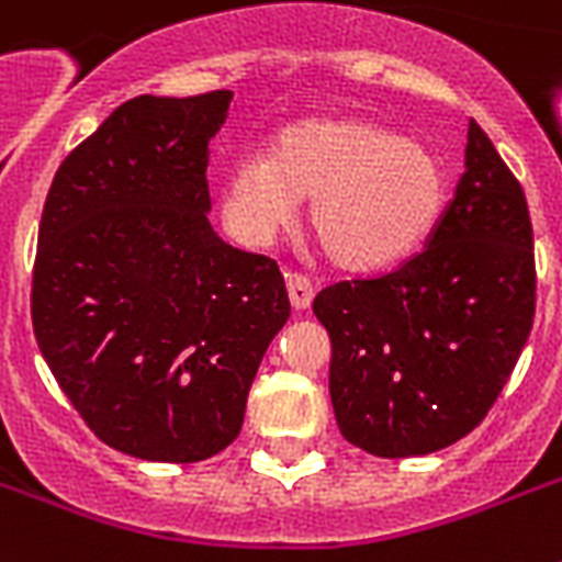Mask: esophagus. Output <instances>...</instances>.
Instances as JSON below:
<instances>
[{
    "instance_id": "esophagus-1",
    "label": "esophagus",
    "mask_w": 562,
    "mask_h": 562,
    "mask_svg": "<svg viewBox=\"0 0 562 562\" xmlns=\"http://www.w3.org/2000/svg\"><path fill=\"white\" fill-rule=\"evenodd\" d=\"M285 285H289L291 306L297 308V312L312 306V300H315V285H312L303 273H289V277H285Z\"/></svg>"
}]
</instances>
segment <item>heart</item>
I'll return each instance as SVG.
<instances>
[{
  "label": "heart",
  "instance_id": "b5f03b06",
  "mask_svg": "<svg viewBox=\"0 0 562 562\" xmlns=\"http://www.w3.org/2000/svg\"><path fill=\"white\" fill-rule=\"evenodd\" d=\"M308 203L329 262L370 273L402 262L440 221L446 178L426 145L350 116H308L273 136L268 157H238L221 183L224 224L247 247L271 245Z\"/></svg>",
  "mask_w": 562,
  "mask_h": 562
}]
</instances>
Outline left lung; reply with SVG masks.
Instances as JSON below:
<instances>
[{
	"label": "left lung",
	"mask_w": 562,
	"mask_h": 562,
	"mask_svg": "<svg viewBox=\"0 0 562 562\" xmlns=\"http://www.w3.org/2000/svg\"><path fill=\"white\" fill-rule=\"evenodd\" d=\"M333 341L341 435L379 458L452 446L487 417L533 326V229L519 180L470 119L467 171L426 247L312 303Z\"/></svg>",
	"instance_id": "obj_1"
}]
</instances>
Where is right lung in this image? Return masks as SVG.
<instances>
[{"instance_id":"right-lung-1","label":"right lung","mask_w":562,"mask_h":562,"mask_svg":"<svg viewBox=\"0 0 562 562\" xmlns=\"http://www.w3.org/2000/svg\"><path fill=\"white\" fill-rule=\"evenodd\" d=\"M229 99L125 101L60 162L40 218V352L92 435L143 461L227 449L291 315L277 262L229 247L206 218V145Z\"/></svg>"}]
</instances>
